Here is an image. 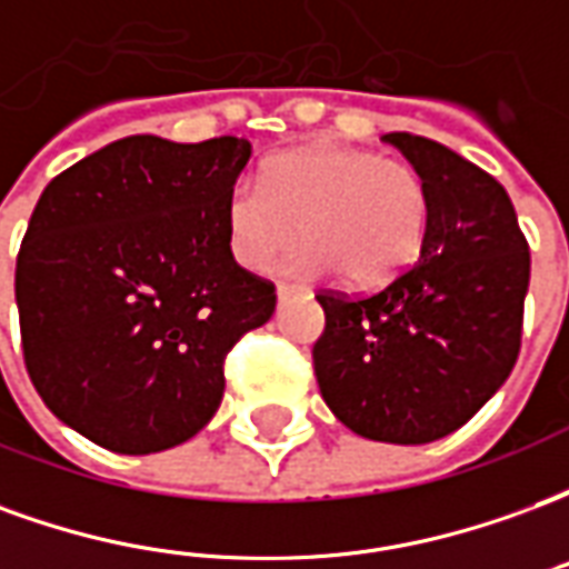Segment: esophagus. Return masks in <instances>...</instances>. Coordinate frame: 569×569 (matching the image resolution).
I'll list each match as a JSON object with an SVG mask.
<instances>
[{
	"instance_id": "esophagus-1",
	"label": "esophagus",
	"mask_w": 569,
	"mask_h": 569,
	"mask_svg": "<svg viewBox=\"0 0 569 569\" xmlns=\"http://www.w3.org/2000/svg\"><path fill=\"white\" fill-rule=\"evenodd\" d=\"M296 292H301V289H296V286H286L280 283L277 286V301H286L289 296H296Z\"/></svg>"
}]
</instances>
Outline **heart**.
Listing matches in <instances>:
<instances>
[{
    "instance_id": "obj_1",
    "label": "heart",
    "mask_w": 569,
    "mask_h": 569,
    "mask_svg": "<svg viewBox=\"0 0 569 569\" xmlns=\"http://www.w3.org/2000/svg\"><path fill=\"white\" fill-rule=\"evenodd\" d=\"M429 222L423 176L402 161L350 146H301L261 167L259 186L231 188L224 234L249 271H268L301 237L289 259L296 273H332L359 289L396 280L415 264Z\"/></svg>"
}]
</instances>
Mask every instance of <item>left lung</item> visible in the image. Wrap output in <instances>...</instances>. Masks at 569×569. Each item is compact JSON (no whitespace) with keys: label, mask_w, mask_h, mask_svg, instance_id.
I'll return each instance as SVG.
<instances>
[{"label":"left lung","mask_w":569,"mask_h":569,"mask_svg":"<svg viewBox=\"0 0 569 569\" xmlns=\"http://www.w3.org/2000/svg\"><path fill=\"white\" fill-rule=\"evenodd\" d=\"M383 140L423 176L429 222L415 268L369 298L322 292L313 345L332 415L362 439L427 445L460 429L509 378L530 252L506 188L448 146Z\"/></svg>","instance_id":"left-lung-1"}]
</instances>
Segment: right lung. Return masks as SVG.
<instances>
[{"label": "right lung", "mask_w": 569, "mask_h": 569, "mask_svg": "<svg viewBox=\"0 0 569 569\" xmlns=\"http://www.w3.org/2000/svg\"><path fill=\"white\" fill-rule=\"evenodd\" d=\"M252 146L151 133L48 182L20 243L14 298L42 402L116 453H158L207 427L224 357L271 320L273 286L243 271L224 200Z\"/></svg>", "instance_id": "add662e5"}]
</instances>
